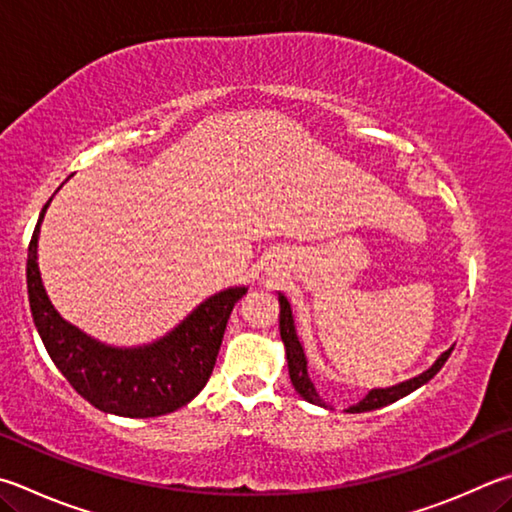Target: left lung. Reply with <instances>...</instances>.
Listing matches in <instances>:
<instances>
[{
    "label": "left lung",
    "mask_w": 512,
    "mask_h": 512,
    "mask_svg": "<svg viewBox=\"0 0 512 512\" xmlns=\"http://www.w3.org/2000/svg\"><path fill=\"white\" fill-rule=\"evenodd\" d=\"M277 300H280V336H282L284 349H286L288 376H291V383L295 387V392L300 394L304 401L324 407V401L320 398V394L315 392V385L311 383L309 371H306V353H304V347H302L300 338H297V333H295V320H293L291 302L286 300L284 293H277ZM452 349L454 347H450L448 351H443L441 356L434 360V365L430 369H425L423 374H418V376H414L410 380H403V383L392 385V387H376V389H371V392L365 398H362L360 403L351 405L347 412L349 414L371 412V410H378V407H385L389 403H394V401H398V398H403L407 394H412L414 389L425 385L427 380L439 374V369L445 365V360L450 358Z\"/></svg>",
    "instance_id": "8db88e82"
}]
</instances>
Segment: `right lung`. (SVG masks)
<instances>
[{"mask_svg":"<svg viewBox=\"0 0 512 512\" xmlns=\"http://www.w3.org/2000/svg\"><path fill=\"white\" fill-rule=\"evenodd\" d=\"M51 199L42 208L31 237L26 286L35 329L55 367L100 412L150 418L188 405L206 387L215 369L232 306L241 300V295H246L248 288L230 286L210 295L188 318L150 345H105L64 320L46 295L37 266V239Z\"/></svg>","mask_w":512,"mask_h":512,"instance_id":"add662e5","label":"right lung"}]
</instances>
